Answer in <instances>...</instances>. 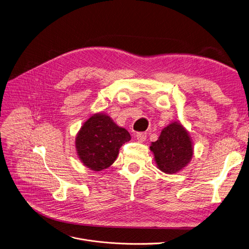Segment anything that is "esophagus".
<instances>
[{"label":"esophagus","mask_w":249,"mask_h":249,"mask_svg":"<svg viewBox=\"0 0 249 249\" xmlns=\"http://www.w3.org/2000/svg\"><path fill=\"white\" fill-rule=\"evenodd\" d=\"M146 137H147L146 132H140L136 134V139L140 142H144L146 141Z\"/></svg>","instance_id":"34e87169"}]
</instances>
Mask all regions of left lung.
I'll use <instances>...</instances> for the list:
<instances>
[{
	"instance_id": "1",
	"label": "left lung",
	"mask_w": 249,
	"mask_h": 249,
	"mask_svg": "<svg viewBox=\"0 0 249 249\" xmlns=\"http://www.w3.org/2000/svg\"><path fill=\"white\" fill-rule=\"evenodd\" d=\"M149 148L157 168L166 174H176L183 170L194 155L189 131L179 121L165 126Z\"/></svg>"
}]
</instances>
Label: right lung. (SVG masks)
I'll return each mask as SVG.
<instances>
[{"instance_id": "add662e5", "label": "right lung", "mask_w": 249, "mask_h": 249, "mask_svg": "<svg viewBox=\"0 0 249 249\" xmlns=\"http://www.w3.org/2000/svg\"><path fill=\"white\" fill-rule=\"evenodd\" d=\"M130 139L129 132L108 115L97 113L79 129L75 139L76 153L84 166L99 172L116 161L120 148Z\"/></svg>"}]
</instances>
